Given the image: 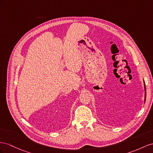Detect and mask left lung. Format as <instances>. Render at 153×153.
I'll return each instance as SVG.
<instances>
[{
    "label": "left lung",
    "mask_w": 153,
    "mask_h": 153,
    "mask_svg": "<svg viewBox=\"0 0 153 153\" xmlns=\"http://www.w3.org/2000/svg\"><path fill=\"white\" fill-rule=\"evenodd\" d=\"M144 86H145V92H146V93H145V101H146V85H145V82H144Z\"/></svg>",
    "instance_id": "obj_1"
}]
</instances>
